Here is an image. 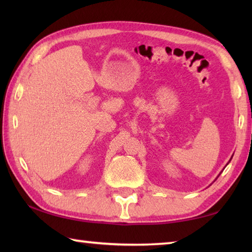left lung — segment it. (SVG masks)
Returning a JSON list of instances; mask_svg holds the SVG:
<instances>
[{"instance_id": "8db88e82", "label": "left lung", "mask_w": 252, "mask_h": 252, "mask_svg": "<svg viewBox=\"0 0 252 252\" xmlns=\"http://www.w3.org/2000/svg\"><path fill=\"white\" fill-rule=\"evenodd\" d=\"M230 160H231V159H230Z\"/></svg>"}]
</instances>
